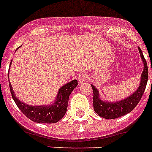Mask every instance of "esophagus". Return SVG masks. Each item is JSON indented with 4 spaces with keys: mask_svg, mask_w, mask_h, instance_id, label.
I'll return each instance as SVG.
<instances>
[{
    "mask_svg": "<svg viewBox=\"0 0 152 152\" xmlns=\"http://www.w3.org/2000/svg\"><path fill=\"white\" fill-rule=\"evenodd\" d=\"M87 78V76L86 74L84 73H82L80 74V76H78V82L79 83H82L83 82H84L85 80H86V79Z\"/></svg>",
    "mask_w": 152,
    "mask_h": 152,
    "instance_id": "esophagus-1",
    "label": "esophagus"
}]
</instances>
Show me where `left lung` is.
I'll return each mask as SVG.
<instances>
[{
  "mask_svg": "<svg viewBox=\"0 0 152 152\" xmlns=\"http://www.w3.org/2000/svg\"><path fill=\"white\" fill-rule=\"evenodd\" d=\"M140 55L142 58L144 63V70L140 76V86L134 93L125 99L119 101V102H108L102 101L100 98L99 92L94 85H91L94 92L93 104L94 109L98 115L102 118L107 119H113L123 116L124 115L128 114L131 112L142 97L145 88H146L148 79V65L145 61L143 53L140 48H138Z\"/></svg>",
  "mask_w": 152,
  "mask_h": 152,
  "instance_id": "1",
  "label": "left lung"
}]
</instances>
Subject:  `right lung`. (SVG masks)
Instances as JSON below:
<instances>
[{"label":"right lung","mask_w":152,"mask_h":152,"mask_svg":"<svg viewBox=\"0 0 152 152\" xmlns=\"http://www.w3.org/2000/svg\"><path fill=\"white\" fill-rule=\"evenodd\" d=\"M11 64L12 61L10 63V66ZM77 85V80H74L62 86L59 89L55 102L50 105L30 106L22 102L20 100H18V97H16L11 83L9 82L12 97L15 102L16 105L27 118L38 123H55L61 120L67 111L70 94L72 93L73 89L76 88Z\"/></svg>","instance_id":"add662e5"}]
</instances>
